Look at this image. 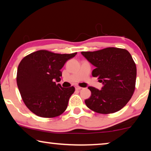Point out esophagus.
<instances>
[{
	"instance_id": "obj_1",
	"label": "esophagus",
	"mask_w": 151,
	"mask_h": 151,
	"mask_svg": "<svg viewBox=\"0 0 151 151\" xmlns=\"http://www.w3.org/2000/svg\"><path fill=\"white\" fill-rule=\"evenodd\" d=\"M75 89H76V90H81L82 88H81V87L76 86V87H75Z\"/></svg>"
}]
</instances>
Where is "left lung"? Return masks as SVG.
<instances>
[{
	"label": "left lung",
	"mask_w": 151,
	"mask_h": 151,
	"mask_svg": "<svg viewBox=\"0 0 151 151\" xmlns=\"http://www.w3.org/2000/svg\"><path fill=\"white\" fill-rule=\"evenodd\" d=\"M82 55L96 67L92 76L102 83L101 90L89 87L91 95L85 100L89 109L110 114L123 109L133 95L136 66L131 54L124 49L108 47L96 51H83Z\"/></svg>",
	"instance_id": "1"
}]
</instances>
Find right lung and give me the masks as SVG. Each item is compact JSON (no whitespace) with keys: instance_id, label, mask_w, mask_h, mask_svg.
Masks as SVG:
<instances>
[{"instance_id":"1","label":"right lung","mask_w":151,"mask_h":151,"mask_svg":"<svg viewBox=\"0 0 151 151\" xmlns=\"http://www.w3.org/2000/svg\"><path fill=\"white\" fill-rule=\"evenodd\" d=\"M77 53H54L39 50L20 62L17 84L24 104L36 115L45 118L58 116L66 111L75 87H62L60 70Z\"/></svg>"}]
</instances>
